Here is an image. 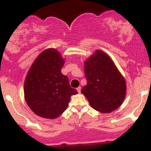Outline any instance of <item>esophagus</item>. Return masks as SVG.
I'll list each match as a JSON object with an SVG mask.
<instances>
[{
	"label": "esophagus",
	"mask_w": 151,
	"mask_h": 151,
	"mask_svg": "<svg viewBox=\"0 0 151 151\" xmlns=\"http://www.w3.org/2000/svg\"><path fill=\"white\" fill-rule=\"evenodd\" d=\"M77 90L78 92L80 93L81 92V86H78V87L77 88Z\"/></svg>",
	"instance_id": "obj_1"
}]
</instances>
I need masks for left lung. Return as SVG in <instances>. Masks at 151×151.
I'll return each instance as SVG.
<instances>
[{"mask_svg": "<svg viewBox=\"0 0 151 151\" xmlns=\"http://www.w3.org/2000/svg\"><path fill=\"white\" fill-rule=\"evenodd\" d=\"M84 74L87 83L81 92L93 109L109 113L120 106L125 98L126 82L106 54L95 52L84 62Z\"/></svg>", "mask_w": 151, "mask_h": 151, "instance_id": "1", "label": "left lung"}]
</instances>
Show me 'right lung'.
Here are the masks:
<instances>
[{"label": "right lung", "instance_id": "right-lung-1", "mask_svg": "<svg viewBox=\"0 0 151 151\" xmlns=\"http://www.w3.org/2000/svg\"><path fill=\"white\" fill-rule=\"evenodd\" d=\"M65 60L58 50L47 49L35 59L24 84L25 101L39 116L58 117L67 109L72 95L77 91L62 74Z\"/></svg>", "mask_w": 151, "mask_h": 151}]
</instances>
